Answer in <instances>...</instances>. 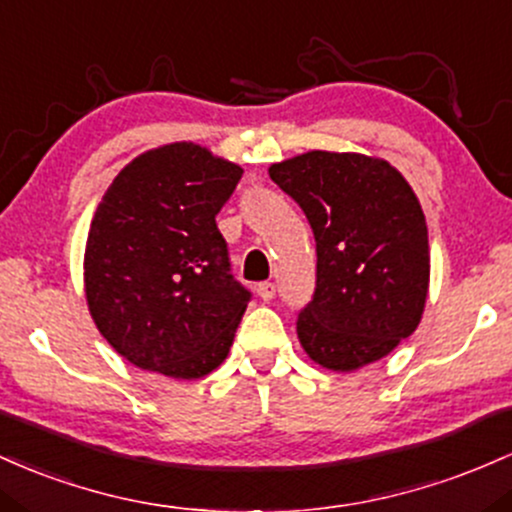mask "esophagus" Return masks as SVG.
I'll use <instances>...</instances> for the list:
<instances>
[{
  "label": "esophagus",
  "mask_w": 512,
  "mask_h": 512,
  "mask_svg": "<svg viewBox=\"0 0 512 512\" xmlns=\"http://www.w3.org/2000/svg\"><path fill=\"white\" fill-rule=\"evenodd\" d=\"M256 295L261 297L263 302L273 300V297H275V285L268 283V280H266V283H258V285H256Z\"/></svg>",
  "instance_id": "1"
}]
</instances>
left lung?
<instances>
[{"instance_id": "obj_1", "label": "left lung", "mask_w": 512, "mask_h": 512, "mask_svg": "<svg viewBox=\"0 0 512 512\" xmlns=\"http://www.w3.org/2000/svg\"><path fill=\"white\" fill-rule=\"evenodd\" d=\"M317 241V287L297 314L314 363L350 372L409 338L428 295V227L416 193L382 159L307 152L271 166Z\"/></svg>"}]
</instances>
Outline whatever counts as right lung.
I'll use <instances>...</instances> for the list:
<instances>
[{"label": "right lung", "instance_id": "1", "mask_svg": "<svg viewBox=\"0 0 512 512\" xmlns=\"http://www.w3.org/2000/svg\"><path fill=\"white\" fill-rule=\"evenodd\" d=\"M241 174L176 142L132 159L101 198L86 302L101 336L140 370L195 380L227 358L251 292L232 275L215 215Z\"/></svg>", "mask_w": 512, "mask_h": 512}]
</instances>
